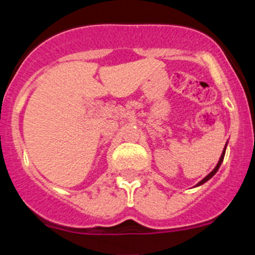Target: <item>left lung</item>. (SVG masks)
<instances>
[{
    "instance_id": "1",
    "label": "left lung",
    "mask_w": 255,
    "mask_h": 255,
    "mask_svg": "<svg viewBox=\"0 0 255 255\" xmlns=\"http://www.w3.org/2000/svg\"><path fill=\"white\" fill-rule=\"evenodd\" d=\"M226 147H227V143H226V145H225V148H224V150H222V154H221V157H220V159H218V162H217V164H216V167L213 168V170L211 171V172L208 173V175H207L206 177H204L203 180H200L199 182H198L197 185L194 186V188H197V186H200V185H203L204 182H207L208 181L209 179H212V177L215 176L216 175V172H217L218 171V168H220V166H221V163H222V162H224V158H225V153H226Z\"/></svg>"
}]
</instances>
